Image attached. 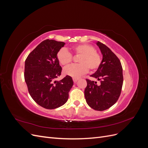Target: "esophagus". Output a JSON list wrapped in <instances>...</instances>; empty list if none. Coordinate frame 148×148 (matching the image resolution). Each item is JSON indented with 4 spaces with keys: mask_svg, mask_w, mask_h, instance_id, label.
<instances>
[{
    "mask_svg": "<svg viewBox=\"0 0 148 148\" xmlns=\"http://www.w3.org/2000/svg\"><path fill=\"white\" fill-rule=\"evenodd\" d=\"M79 79V78H73V82H75V83H76L77 82L78 80Z\"/></svg>",
    "mask_w": 148,
    "mask_h": 148,
    "instance_id": "obj_1",
    "label": "esophagus"
}]
</instances>
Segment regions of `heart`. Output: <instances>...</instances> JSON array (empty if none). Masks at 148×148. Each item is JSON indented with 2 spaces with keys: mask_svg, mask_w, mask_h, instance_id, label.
Here are the masks:
<instances>
[{
  "mask_svg": "<svg viewBox=\"0 0 148 148\" xmlns=\"http://www.w3.org/2000/svg\"><path fill=\"white\" fill-rule=\"evenodd\" d=\"M72 51L75 55H80L78 58L79 64H71L64 69L65 75L73 78H79L86 73L90 69L96 71L101 64V57L95 48L89 44H79L72 47ZM57 58L62 65H67L72 60V55L65 48H62L57 52Z\"/></svg>",
  "mask_w": 148,
  "mask_h": 148,
  "instance_id": "b5f03b06",
  "label": "heart"
}]
</instances>
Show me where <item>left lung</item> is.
<instances>
[{
    "label": "left lung",
    "mask_w": 148,
    "mask_h": 148,
    "mask_svg": "<svg viewBox=\"0 0 148 148\" xmlns=\"http://www.w3.org/2000/svg\"><path fill=\"white\" fill-rule=\"evenodd\" d=\"M102 55L99 68L91 77L101 82L86 79L87 86L84 96L87 104L92 109L102 111L108 109L117 101L123 82V70L119 58L105 44L96 42Z\"/></svg>",
    "instance_id": "left-lung-1"
}]
</instances>
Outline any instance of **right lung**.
Returning a JSON list of instances; mask_svg holds the SVG:
<instances>
[{"mask_svg":"<svg viewBox=\"0 0 148 148\" xmlns=\"http://www.w3.org/2000/svg\"><path fill=\"white\" fill-rule=\"evenodd\" d=\"M65 44L64 42L46 39L40 43L26 58L25 80L33 99L44 108L53 109L65 104L73 82L66 75L60 81L62 67L57 52Z\"/></svg>","mask_w":148,"mask_h":148,"instance_id":"1","label":"right lung"}]
</instances>
